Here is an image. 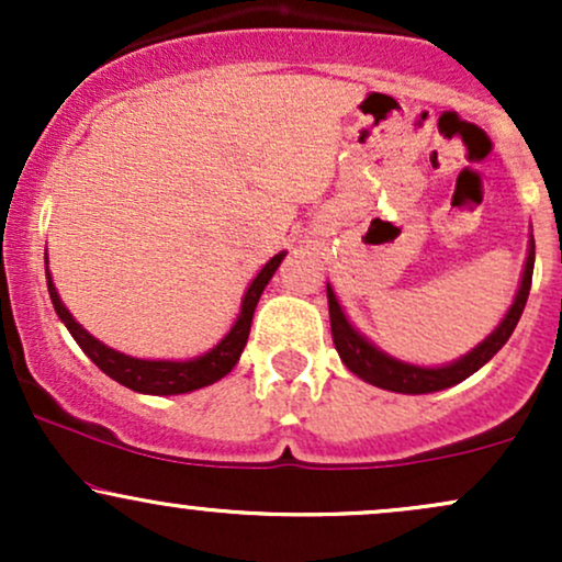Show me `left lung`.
Masks as SVG:
<instances>
[{
	"mask_svg": "<svg viewBox=\"0 0 562 562\" xmlns=\"http://www.w3.org/2000/svg\"><path fill=\"white\" fill-rule=\"evenodd\" d=\"M531 274H533V235L531 240H528V256L524 263V274H520L518 293H515L513 303H509L507 314L479 346L470 348L465 357L454 359V362L449 364H441V367L409 364V362H402V359L391 357V353L380 351L372 340H367L364 335L348 322L344 306L338 303V295H335L333 288L327 285L333 344L338 348L340 362H344L353 375L362 378L364 383L378 385V389H385L393 393H434V391L451 389V385L462 383V380L473 375V372H479L481 367L507 344L509 335L515 330V325H518L520 314H524L526 308L528 290H531Z\"/></svg>",
	"mask_w": 562,
	"mask_h": 562,
	"instance_id": "left-lung-1",
	"label": "left lung"
}]
</instances>
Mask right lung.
<instances>
[{
	"label": "right lung",
	"mask_w": 562,
	"mask_h": 562,
	"mask_svg": "<svg viewBox=\"0 0 562 562\" xmlns=\"http://www.w3.org/2000/svg\"><path fill=\"white\" fill-rule=\"evenodd\" d=\"M282 259H285V250H280V254L272 256V259L263 263L261 272L254 277V282H250L248 290H245L240 314H237V319L232 322L229 333L224 335L214 348H209V351L200 353L195 359H177V362H173V359L128 357V353H121L115 351V348L105 346L102 340H97L92 333L83 330L79 322L74 319V314L68 312L66 303L60 301V293H57L53 274H49V267H47V288H49V299H53L57 317H60L63 325L68 327V333L74 335V340L81 346V351L87 353V357L92 359V362L100 367L108 378H113L115 383L126 385V389L137 393H150V396H173V393H190L216 383V380L229 375L232 367L240 362L243 348L248 344L256 303H259L263 288L269 285V280L274 277ZM44 263H49L47 256H44Z\"/></svg>",
	"instance_id": "right-lung-1"
}]
</instances>
